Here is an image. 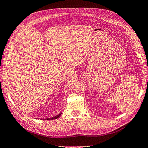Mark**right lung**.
<instances>
[{"label":"right lung","mask_w":148,"mask_h":148,"mask_svg":"<svg viewBox=\"0 0 148 148\" xmlns=\"http://www.w3.org/2000/svg\"><path fill=\"white\" fill-rule=\"evenodd\" d=\"M61 114H62V112H61V113H59L58 115H57V116H54V117H49V118H46V119L45 118V119H44V120H52V119H56L58 118V117H59L60 116H61Z\"/></svg>","instance_id":"obj_1"}]
</instances>
